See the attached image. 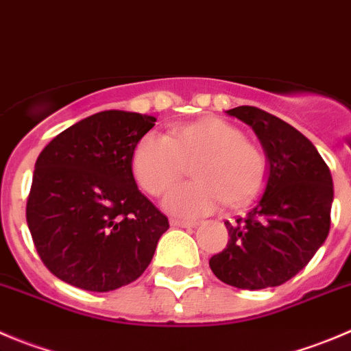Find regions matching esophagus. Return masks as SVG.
I'll return each instance as SVG.
<instances>
[{
	"instance_id": "1",
	"label": "esophagus",
	"mask_w": 351,
	"mask_h": 351,
	"mask_svg": "<svg viewBox=\"0 0 351 351\" xmlns=\"http://www.w3.org/2000/svg\"><path fill=\"white\" fill-rule=\"evenodd\" d=\"M170 226H172V228H196V226H198V222H196V220L172 219L170 220Z\"/></svg>"
}]
</instances>
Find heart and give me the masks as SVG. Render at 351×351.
<instances>
[{
    "label": "heart",
    "instance_id": "b5f03b06",
    "mask_svg": "<svg viewBox=\"0 0 351 351\" xmlns=\"http://www.w3.org/2000/svg\"><path fill=\"white\" fill-rule=\"evenodd\" d=\"M195 181L167 193L163 205L179 217H199L228 202L241 206L255 198L267 178L262 149L239 128L217 117L179 125L167 136L148 132L132 152V172L146 193L160 196L193 163Z\"/></svg>",
    "mask_w": 351,
    "mask_h": 351
}]
</instances>
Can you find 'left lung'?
<instances>
[{
    "mask_svg": "<svg viewBox=\"0 0 351 351\" xmlns=\"http://www.w3.org/2000/svg\"><path fill=\"white\" fill-rule=\"evenodd\" d=\"M228 113L258 136L269 176L248 215L223 222L228 246L210 258V269L239 289L281 286L328 238L335 195L331 172L315 146L285 120L255 106H236Z\"/></svg>",
    "mask_w": 351,
    "mask_h": 351,
    "instance_id": "left-lung-1",
    "label": "left lung"
}]
</instances>
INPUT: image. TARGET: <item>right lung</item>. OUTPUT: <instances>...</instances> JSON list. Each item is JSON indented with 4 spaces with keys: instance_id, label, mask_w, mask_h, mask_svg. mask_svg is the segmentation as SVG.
Masks as SVG:
<instances>
[{
    "instance_id": "obj_1",
    "label": "right lung",
    "mask_w": 351,
    "mask_h": 351,
    "mask_svg": "<svg viewBox=\"0 0 351 351\" xmlns=\"http://www.w3.org/2000/svg\"><path fill=\"white\" fill-rule=\"evenodd\" d=\"M156 119L95 113L60 132L36 160L27 226L56 278L86 291H113L149 265L169 219L138 189L132 152Z\"/></svg>"
}]
</instances>
